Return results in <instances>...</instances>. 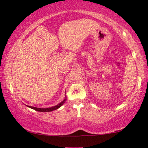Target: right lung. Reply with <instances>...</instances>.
<instances>
[{
	"instance_id": "add662e5",
	"label": "right lung",
	"mask_w": 148,
	"mask_h": 148,
	"mask_svg": "<svg viewBox=\"0 0 148 148\" xmlns=\"http://www.w3.org/2000/svg\"><path fill=\"white\" fill-rule=\"evenodd\" d=\"M65 101H66V99H64V100L62 101V102H60L59 104L56 105L55 106L51 107V108H36V107H34V106H28V107H29V108L34 109V110H35L36 111H38V112H51V111L56 110V109L60 108V107L64 104Z\"/></svg>"
}]
</instances>
